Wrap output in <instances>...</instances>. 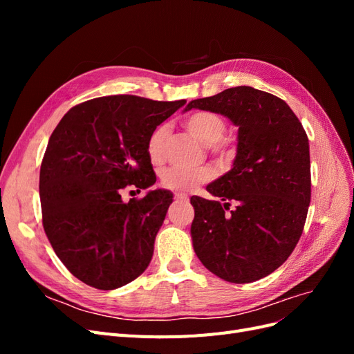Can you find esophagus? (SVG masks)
I'll list each match as a JSON object with an SVG mask.
<instances>
[{
	"mask_svg": "<svg viewBox=\"0 0 354 354\" xmlns=\"http://www.w3.org/2000/svg\"><path fill=\"white\" fill-rule=\"evenodd\" d=\"M174 198H176L177 201H186V199H187V195H186V194H176Z\"/></svg>",
	"mask_w": 354,
	"mask_h": 354,
	"instance_id": "34e87169",
	"label": "esophagus"
}]
</instances>
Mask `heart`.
I'll use <instances>...</instances> for the list:
<instances>
[{
    "label": "heart",
    "mask_w": 354,
    "mask_h": 354,
    "mask_svg": "<svg viewBox=\"0 0 354 354\" xmlns=\"http://www.w3.org/2000/svg\"><path fill=\"white\" fill-rule=\"evenodd\" d=\"M187 131L205 146H214L216 149L223 147V137L226 134V121L218 113L209 111H199L192 113L185 122ZM168 128L159 125L149 136L147 155L153 164H160L165 156V138ZM212 173L208 168H181L169 167L160 174V183L164 187L174 192H189L199 185L211 180Z\"/></svg>",
    "instance_id": "1"
}]
</instances>
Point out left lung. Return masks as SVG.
Returning <instances> with one entry per match:
<instances>
[{
    "label": "left lung",
    "instance_id": "obj_1",
    "mask_svg": "<svg viewBox=\"0 0 354 354\" xmlns=\"http://www.w3.org/2000/svg\"><path fill=\"white\" fill-rule=\"evenodd\" d=\"M190 109L224 115L239 128L233 168L207 186L220 201L190 198L194 250L224 281H259L286 261L304 229L312 196L307 134L282 99L246 85L192 100Z\"/></svg>",
    "mask_w": 354,
    "mask_h": 354
}]
</instances>
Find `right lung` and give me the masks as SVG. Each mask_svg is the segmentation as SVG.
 <instances>
[{
    "label": "right lung",
    "mask_w": 354,
    "mask_h": 354,
    "mask_svg": "<svg viewBox=\"0 0 354 354\" xmlns=\"http://www.w3.org/2000/svg\"><path fill=\"white\" fill-rule=\"evenodd\" d=\"M185 103L106 95L73 106L53 131L39 171L42 226L81 282L109 291L147 269L173 194H121L155 185L149 136Z\"/></svg>",
    "instance_id": "right-lung-1"
}]
</instances>
